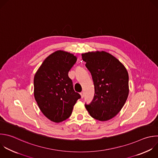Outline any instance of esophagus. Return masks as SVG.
Listing matches in <instances>:
<instances>
[{
  "mask_svg": "<svg viewBox=\"0 0 158 158\" xmlns=\"http://www.w3.org/2000/svg\"><path fill=\"white\" fill-rule=\"evenodd\" d=\"M81 98H84V92H81Z\"/></svg>",
  "mask_w": 158,
  "mask_h": 158,
  "instance_id": "esophagus-1",
  "label": "esophagus"
}]
</instances>
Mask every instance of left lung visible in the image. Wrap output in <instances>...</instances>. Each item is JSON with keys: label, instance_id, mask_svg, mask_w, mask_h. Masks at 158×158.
Returning <instances> with one entry per match:
<instances>
[{"label": "left lung", "instance_id": "left-lung-1", "mask_svg": "<svg viewBox=\"0 0 158 158\" xmlns=\"http://www.w3.org/2000/svg\"><path fill=\"white\" fill-rule=\"evenodd\" d=\"M91 73L95 89L93 100L85 107L90 115L99 121H107L121 110L129 93L128 73L124 65L106 51L82 54Z\"/></svg>", "mask_w": 158, "mask_h": 158}]
</instances>
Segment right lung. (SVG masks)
I'll use <instances>...</instances> for the list:
<instances>
[{"mask_svg": "<svg viewBox=\"0 0 158 158\" xmlns=\"http://www.w3.org/2000/svg\"><path fill=\"white\" fill-rule=\"evenodd\" d=\"M77 61L76 56L58 50L48 56L34 77V97L43 115L60 123L68 118L81 95L73 88L68 73Z\"/></svg>", "mask_w": 158, "mask_h": 158, "instance_id": "obj_1", "label": "right lung"}]
</instances>
